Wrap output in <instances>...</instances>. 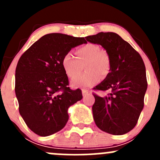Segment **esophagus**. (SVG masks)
Here are the masks:
<instances>
[{
    "mask_svg": "<svg viewBox=\"0 0 160 160\" xmlns=\"http://www.w3.org/2000/svg\"><path fill=\"white\" fill-rule=\"evenodd\" d=\"M82 95H86V94H88V93L89 92V91L88 90V89H82Z\"/></svg>",
    "mask_w": 160,
    "mask_h": 160,
    "instance_id": "obj_1",
    "label": "esophagus"
}]
</instances>
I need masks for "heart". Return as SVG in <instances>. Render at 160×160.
I'll use <instances>...</instances> for the list:
<instances>
[{
	"instance_id": "1",
	"label": "heart",
	"mask_w": 160,
	"mask_h": 160,
	"mask_svg": "<svg viewBox=\"0 0 160 160\" xmlns=\"http://www.w3.org/2000/svg\"><path fill=\"white\" fill-rule=\"evenodd\" d=\"M100 49L98 44L87 43L76 49V58L70 53H66L62 57V66L65 74L71 79L79 73L81 66L84 65L85 72L80 76H76L71 81L74 87H90L100 81L102 76L106 77L109 74L111 58L107 52Z\"/></svg>"
}]
</instances>
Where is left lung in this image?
<instances>
[{
	"label": "left lung",
	"mask_w": 160,
	"mask_h": 160,
	"mask_svg": "<svg viewBox=\"0 0 160 160\" xmlns=\"http://www.w3.org/2000/svg\"><path fill=\"white\" fill-rule=\"evenodd\" d=\"M86 39L102 46L111 62L109 74L93 88L94 90L110 91L104 97L93 93L95 124L107 133L124 135L136 126L144 108L148 88L144 62L140 54L116 33L100 32Z\"/></svg>",
	"instance_id": "8db88e82"
}]
</instances>
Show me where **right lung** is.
I'll return each instance as SVG.
<instances>
[{"label": "right lung", "instance_id": "1", "mask_svg": "<svg viewBox=\"0 0 160 160\" xmlns=\"http://www.w3.org/2000/svg\"><path fill=\"white\" fill-rule=\"evenodd\" d=\"M86 43L84 38L52 33L20 57L15 75L19 111L37 135L49 136L62 129L68 120V108L82 99L81 89H70L62 59L71 49Z\"/></svg>", "mask_w": 160, "mask_h": 160}]
</instances>
